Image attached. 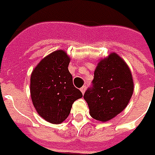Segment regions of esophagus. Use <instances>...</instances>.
<instances>
[{"label":"esophagus","instance_id":"esophagus-1","mask_svg":"<svg viewBox=\"0 0 155 155\" xmlns=\"http://www.w3.org/2000/svg\"><path fill=\"white\" fill-rule=\"evenodd\" d=\"M86 88H87L86 86H83V87H82L81 88H80V90H81V92H82V93H84V92L86 91Z\"/></svg>","mask_w":155,"mask_h":155}]
</instances>
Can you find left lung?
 I'll use <instances>...</instances> for the list:
<instances>
[{
    "label": "left lung",
    "instance_id": "1",
    "mask_svg": "<svg viewBox=\"0 0 155 155\" xmlns=\"http://www.w3.org/2000/svg\"><path fill=\"white\" fill-rule=\"evenodd\" d=\"M134 92L132 74L127 64L116 53L99 62L92 86L84 93L90 115L106 122L121 113Z\"/></svg>",
    "mask_w": 155,
    "mask_h": 155
}]
</instances>
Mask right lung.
I'll return each instance as SVG.
<instances>
[{
  "mask_svg": "<svg viewBox=\"0 0 155 155\" xmlns=\"http://www.w3.org/2000/svg\"><path fill=\"white\" fill-rule=\"evenodd\" d=\"M70 58L59 50L49 54L35 68L31 76V96L38 114L51 124L68 117L72 104L83 97L74 87L68 71Z\"/></svg>",
  "mask_w": 155,
  "mask_h": 155,
  "instance_id": "right-lung-1",
  "label": "right lung"
}]
</instances>
